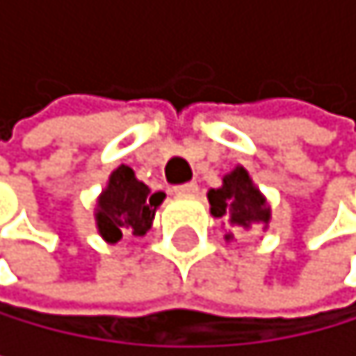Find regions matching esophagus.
<instances>
[{"label":"esophagus","mask_w":356,"mask_h":356,"mask_svg":"<svg viewBox=\"0 0 356 356\" xmlns=\"http://www.w3.org/2000/svg\"><path fill=\"white\" fill-rule=\"evenodd\" d=\"M174 191L178 193V196H196V193H198V185H196V182H185V185L174 187Z\"/></svg>","instance_id":"esophagus-1"}]
</instances>
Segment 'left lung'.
<instances>
[{"mask_svg": "<svg viewBox=\"0 0 356 356\" xmlns=\"http://www.w3.org/2000/svg\"><path fill=\"white\" fill-rule=\"evenodd\" d=\"M207 198L211 205V216L229 220L234 229H250L252 225L268 227L272 218L268 200L243 167L229 171L218 189H209ZM225 238L229 241L232 234H227Z\"/></svg>", "mask_w": 356, "mask_h": 356, "instance_id": "left-lung-1", "label": "left lung"}]
</instances>
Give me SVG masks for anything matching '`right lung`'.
<instances>
[{
    "instance_id": "1",
    "label": "right lung",
    "mask_w": 356,
    "mask_h": 356,
    "mask_svg": "<svg viewBox=\"0 0 356 356\" xmlns=\"http://www.w3.org/2000/svg\"><path fill=\"white\" fill-rule=\"evenodd\" d=\"M163 200V191L151 193L145 182L136 178L131 167L120 165L108 176L106 187L97 198V232L106 243H118L122 234L145 236Z\"/></svg>"
}]
</instances>
